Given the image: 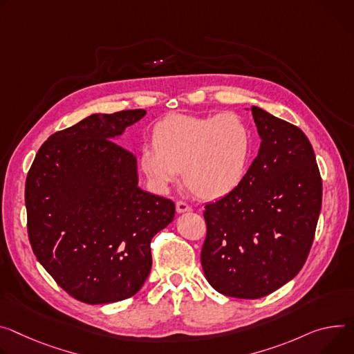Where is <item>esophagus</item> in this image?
I'll use <instances>...</instances> for the list:
<instances>
[{
  "label": "esophagus",
  "instance_id": "esophagus-1",
  "mask_svg": "<svg viewBox=\"0 0 354 354\" xmlns=\"http://www.w3.org/2000/svg\"><path fill=\"white\" fill-rule=\"evenodd\" d=\"M176 212L178 213H186V212H192V207L186 203V202H176Z\"/></svg>",
  "mask_w": 354,
  "mask_h": 354
}]
</instances>
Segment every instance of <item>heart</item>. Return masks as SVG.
Masks as SVG:
<instances>
[{"mask_svg":"<svg viewBox=\"0 0 354 354\" xmlns=\"http://www.w3.org/2000/svg\"><path fill=\"white\" fill-rule=\"evenodd\" d=\"M153 145L140 151V165L152 186L165 192L183 171V180L202 199L232 195L254 159V136L236 113L207 117L176 114L160 121Z\"/></svg>","mask_w":354,"mask_h":354,"instance_id":"obj_1","label":"heart"}]
</instances>
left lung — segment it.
<instances>
[{"mask_svg":"<svg viewBox=\"0 0 354 354\" xmlns=\"http://www.w3.org/2000/svg\"><path fill=\"white\" fill-rule=\"evenodd\" d=\"M251 113L259 155L237 190L205 206L201 254L209 283L241 299L270 295L301 271L322 206V179L302 130L260 107Z\"/></svg>","mask_w":354,"mask_h":354,"instance_id":"obj_1","label":"left lung"}]
</instances>
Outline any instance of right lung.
I'll return each mask as SVG.
<instances>
[{"instance_id":"add662e5","label":"right lung","mask_w":354,"mask_h":354,"mask_svg":"<svg viewBox=\"0 0 354 354\" xmlns=\"http://www.w3.org/2000/svg\"><path fill=\"white\" fill-rule=\"evenodd\" d=\"M145 114H91L52 134L26 176L32 250L84 304L136 295L151 271V240L175 216L172 201L138 186L137 158L114 142Z\"/></svg>"}]
</instances>
